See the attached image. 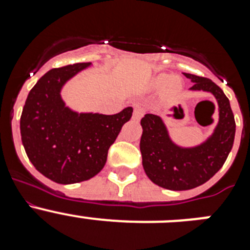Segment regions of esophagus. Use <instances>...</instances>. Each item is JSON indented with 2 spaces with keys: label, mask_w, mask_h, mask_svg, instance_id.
<instances>
[{
  "label": "esophagus",
  "mask_w": 250,
  "mask_h": 250,
  "mask_svg": "<svg viewBox=\"0 0 250 250\" xmlns=\"http://www.w3.org/2000/svg\"><path fill=\"white\" fill-rule=\"evenodd\" d=\"M144 114H145L144 107H141V106H135L134 112H132V119H134V120H140Z\"/></svg>",
  "instance_id": "1"
}]
</instances>
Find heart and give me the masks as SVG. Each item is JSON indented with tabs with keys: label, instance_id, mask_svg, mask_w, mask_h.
Returning <instances> with one entry per match:
<instances>
[{
	"label": "heart",
	"instance_id": "b5f03b06",
	"mask_svg": "<svg viewBox=\"0 0 250 250\" xmlns=\"http://www.w3.org/2000/svg\"><path fill=\"white\" fill-rule=\"evenodd\" d=\"M151 87L155 90L164 89L167 96H175L182 90V81L179 77H171L170 75L160 74L152 79Z\"/></svg>",
	"mask_w": 250,
	"mask_h": 250
}]
</instances>
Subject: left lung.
Returning <instances> with one entry per match:
<instances>
[{"label": "left lung", "instance_id": "left-lung-1", "mask_svg": "<svg viewBox=\"0 0 250 250\" xmlns=\"http://www.w3.org/2000/svg\"><path fill=\"white\" fill-rule=\"evenodd\" d=\"M190 90L211 92L219 106V123L211 136L194 147L174 144L161 118L146 114L141 119L140 151L145 173L154 184L169 190H189L207 183L223 167L233 147L235 121L229 99L210 79L184 74Z\"/></svg>", "mask_w": 250, "mask_h": 250}]
</instances>
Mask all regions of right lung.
Listing matches in <instances>:
<instances>
[{
  "label": "right lung",
  "mask_w": 250,
  "mask_h": 250,
  "mask_svg": "<svg viewBox=\"0 0 250 250\" xmlns=\"http://www.w3.org/2000/svg\"><path fill=\"white\" fill-rule=\"evenodd\" d=\"M91 62H80L46 72L31 89L22 110L20 130L28 159L43 176L57 184L85 182L100 173L107 151L132 107L119 114L72 111L61 99V89Z\"/></svg>",
  "instance_id": "right-lung-1"
}]
</instances>
